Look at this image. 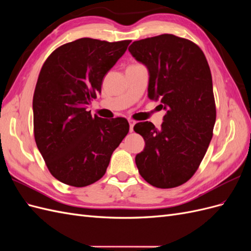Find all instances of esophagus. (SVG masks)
<instances>
[{"label":"esophagus","mask_w":251,"mask_h":251,"mask_svg":"<svg viewBox=\"0 0 251 251\" xmlns=\"http://www.w3.org/2000/svg\"><path fill=\"white\" fill-rule=\"evenodd\" d=\"M128 124H130V132H133V131H134L135 121H134V120H128Z\"/></svg>","instance_id":"esophagus-1"}]
</instances>
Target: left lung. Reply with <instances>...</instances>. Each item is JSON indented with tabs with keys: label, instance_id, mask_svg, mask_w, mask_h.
Masks as SVG:
<instances>
[{
	"label": "left lung",
	"instance_id": "1",
	"mask_svg": "<svg viewBox=\"0 0 251 251\" xmlns=\"http://www.w3.org/2000/svg\"><path fill=\"white\" fill-rule=\"evenodd\" d=\"M128 51L148 68L149 98L160 100L166 110L159 130L149 121L135 125L146 141L136 165L151 185L177 187L194 176L212 138L216 103L208 63L198 45L174 34L135 41Z\"/></svg>",
	"mask_w": 251,
	"mask_h": 251
}]
</instances>
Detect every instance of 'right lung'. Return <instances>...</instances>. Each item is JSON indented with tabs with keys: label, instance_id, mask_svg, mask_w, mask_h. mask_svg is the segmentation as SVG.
Listing matches in <instances>:
<instances>
[{
	"label": "right lung",
	"instance_id": "right-lung-1",
	"mask_svg": "<svg viewBox=\"0 0 251 251\" xmlns=\"http://www.w3.org/2000/svg\"><path fill=\"white\" fill-rule=\"evenodd\" d=\"M130 43L83 37L55 49L42 67L32 103L34 139L52 176L65 184L83 187L100 180L130 130L126 118L92 117L87 111Z\"/></svg>",
	"mask_w": 251,
	"mask_h": 251
}]
</instances>
